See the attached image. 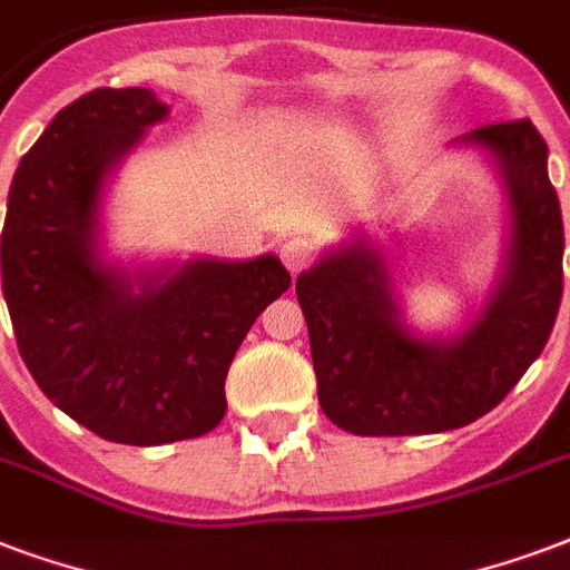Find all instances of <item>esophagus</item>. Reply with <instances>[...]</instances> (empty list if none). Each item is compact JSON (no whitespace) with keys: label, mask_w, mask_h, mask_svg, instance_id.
Returning a JSON list of instances; mask_svg holds the SVG:
<instances>
[{"label":"esophagus","mask_w":570,"mask_h":570,"mask_svg":"<svg viewBox=\"0 0 570 570\" xmlns=\"http://www.w3.org/2000/svg\"><path fill=\"white\" fill-rule=\"evenodd\" d=\"M279 258L291 273H301L312 261V243L306 237H291L288 243H282Z\"/></svg>","instance_id":"esophagus-1"}]
</instances>
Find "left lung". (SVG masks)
Here are the masks:
<instances>
[{
	"mask_svg": "<svg viewBox=\"0 0 570 570\" xmlns=\"http://www.w3.org/2000/svg\"><path fill=\"white\" fill-rule=\"evenodd\" d=\"M493 158L511 204V243L481 315L451 340L402 324L384 255L363 237L297 276L318 402L354 435H423L478 421L544 351L562 303V209L547 144L529 119L460 138Z\"/></svg>",
	"mask_w": 570,
	"mask_h": 570,
	"instance_id": "obj_1",
	"label": "left lung"
}]
</instances>
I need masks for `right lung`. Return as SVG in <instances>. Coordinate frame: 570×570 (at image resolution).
Returning a JSON list of instances; mask_svg holds the SVG:
<instances>
[{"label":"right lung","mask_w":570,"mask_h":570,"mask_svg":"<svg viewBox=\"0 0 570 570\" xmlns=\"http://www.w3.org/2000/svg\"><path fill=\"white\" fill-rule=\"evenodd\" d=\"M165 117L144 87L92 89L62 107L20 158L0 239L26 370L80 426L138 448L219 426L239 342L291 285L276 255L138 273L101 258L107 177Z\"/></svg>","instance_id":"add662e5"}]
</instances>
